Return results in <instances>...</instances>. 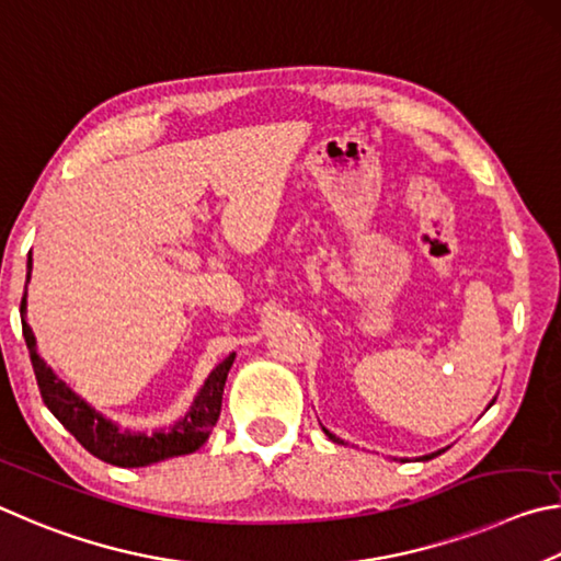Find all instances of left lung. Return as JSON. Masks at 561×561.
<instances>
[{"instance_id": "left-lung-1", "label": "left lung", "mask_w": 561, "mask_h": 561, "mask_svg": "<svg viewBox=\"0 0 561 561\" xmlns=\"http://www.w3.org/2000/svg\"><path fill=\"white\" fill-rule=\"evenodd\" d=\"M325 434L330 436V440H335V444H342V440H340V438H337L335 434H330V431H328V428H325ZM436 456H438V454H436ZM428 458H431V456H426V460H428Z\"/></svg>"}]
</instances>
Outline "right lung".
I'll return each instance as SVG.
<instances>
[{"instance_id":"obj_1","label":"right lung","mask_w":561,"mask_h":561,"mask_svg":"<svg viewBox=\"0 0 561 561\" xmlns=\"http://www.w3.org/2000/svg\"><path fill=\"white\" fill-rule=\"evenodd\" d=\"M26 268L28 283V275H32V253H28ZM22 332L26 347L32 352L34 375L44 404L68 431H71L78 444H81L88 454L105 460V463L121 468H142L172 456L194 454L196 448L206 444L211 428L216 426V421H219L224 385L236 355L226 357L221 365L211 371L209 379L204 381L202 391L196 394L190 414L182 421H176V424H172L167 431H154V434L147 436L130 434V431H121L115 424H111V421L88 407L81 397H76L73 391L54 375L51 367H46V362L36 355L34 332L26 325V290L22 298Z\"/></svg>"}]
</instances>
